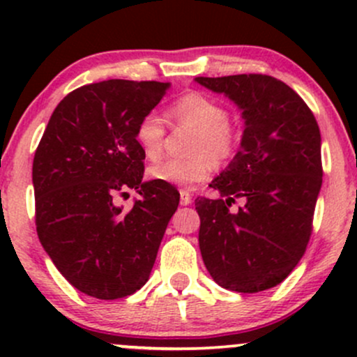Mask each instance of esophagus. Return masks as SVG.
Here are the masks:
<instances>
[{
	"mask_svg": "<svg viewBox=\"0 0 357 357\" xmlns=\"http://www.w3.org/2000/svg\"><path fill=\"white\" fill-rule=\"evenodd\" d=\"M179 195H181V199H179V202H181L183 206H188V204H191L192 198H191V192L190 191L181 190V191H179Z\"/></svg>",
	"mask_w": 357,
	"mask_h": 357,
	"instance_id": "esophagus-1",
	"label": "esophagus"
}]
</instances>
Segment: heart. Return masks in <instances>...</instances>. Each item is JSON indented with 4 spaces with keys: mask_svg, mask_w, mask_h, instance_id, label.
<instances>
[{
    "mask_svg": "<svg viewBox=\"0 0 357 357\" xmlns=\"http://www.w3.org/2000/svg\"><path fill=\"white\" fill-rule=\"evenodd\" d=\"M167 119L174 127H190L184 159H167L149 167L154 181L174 186L191 188L206 181L213 169V161H228L235 154L240 132L228 119V110L218 100L199 92L179 97L167 109ZM139 147L147 159L161 158L166 139V126L155 112H147L139 119L134 130Z\"/></svg>",
    "mask_w": 357,
    "mask_h": 357,
    "instance_id": "heart-1",
    "label": "heart"
}]
</instances>
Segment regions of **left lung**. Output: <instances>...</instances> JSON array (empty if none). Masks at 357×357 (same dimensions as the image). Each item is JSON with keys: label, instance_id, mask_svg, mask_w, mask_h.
<instances>
[{"label": "left lung", "instance_id": "1", "mask_svg": "<svg viewBox=\"0 0 357 357\" xmlns=\"http://www.w3.org/2000/svg\"><path fill=\"white\" fill-rule=\"evenodd\" d=\"M243 110L241 147L210 184L221 198L195 202L199 250L216 284L241 294L285 280L312 235L322 184L321 132L312 110L294 89L261 73L198 77ZM236 199L244 204L229 210Z\"/></svg>", "mask_w": 357, "mask_h": 357}]
</instances>
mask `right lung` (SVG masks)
<instances>
[{
    "mask_svg": "<svg viewBox=\"0 0 357 357\" xmlns=\"http://www.w3.org/2000/svg\"><path fill=\"white\" fill-rule=\"evenodd\" d=\"M167 87L112 79L72 90L35 151L38 238L61 275L90 297L114 301L141 289L178 210L169 183H142L146 155L134 137ZM127 189L142 199L122 212L113 198Z\"/></svg>",
    "mask_w": 357,
    "mask_h": 357,
    "instance_id": "right-lung-1",
    "label": "right lung"
}]
</instances>
